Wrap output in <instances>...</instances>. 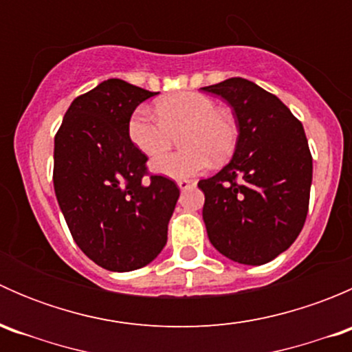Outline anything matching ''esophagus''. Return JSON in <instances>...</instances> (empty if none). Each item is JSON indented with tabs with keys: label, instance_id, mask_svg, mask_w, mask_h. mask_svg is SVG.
<instances>
[{
	"label": "esophagus",
	"instance_id": "esophagus-1",
	"mask_svg": "<svg viewBox=\"0 0 352 352\" xmlns=\"http://www.w3.org/2000/svg\"><path fill=\"white\" fill-rule=\"evenodd\" d=\"M177 186H179L182 190H186V189H189L190 186H192V180H189V179H180V180H177Z\"/></svg>",
	"mask_w": 352,
	"mask_h": 352
}]
</instances>
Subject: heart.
<instances>
[{"instance_id": "b5f03b06", "label": "heart", "mask_w": 352, "mask_h": 352, "mask_svg": "<svg viewBox=\"0 0 352 352\" xmlns=\"http://www.w3.org/2000/svg\"><path fill=\"white\" fill-rule=\"evenodd\" d=\"M156 117L146 107H138L127 122L131 143L148 158L170 150L179 136L180 151L151 163L153 172L170 179L199 175L212 162L232 155L236 141V124L208 95L180 91L155 105Z\"/></svg>"}]
</instances>
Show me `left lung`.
<instances>
[{
	"label": "left lung",
	"mask_w": 352,
	"mask_h": 352,
	"mask_svg": "<svg viewBox=\"0 0 352 352\" xmlns=\"http://www.w3.org/2000/svg\"><path fill=\"white\" fill-rule=\"evenodd\" d=\"M201 90L225 98L239 126L232 162L197 184L208 236L232 261L265 264L291 247L307 219L314 163L305 129L276 95L245 78Z\"/></svg>",
	"instance_id": "8db88e82"
}]
</instances>
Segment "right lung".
Instances as JSON below:
<instances>
[{
    "instance_id": "right-lung-1",
    "label": "right lung",
    "mask_w": 352,
    "mask_h": 352,
    "mask_svg": "<svg viewBox=\"0 0 352 352\" xmlns=\"http://www.w3.org/2000/svg\"><path fill=\"white\" fill-rule=\"evenodd\" d=\"M156 94L110 78L74 98L54 138L59 208L78 247L107 271L153 261L180 196L173 180L148 172L127 136L131 113Z\"/></svg>"
}]
</instances>
